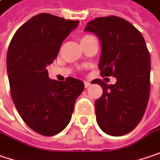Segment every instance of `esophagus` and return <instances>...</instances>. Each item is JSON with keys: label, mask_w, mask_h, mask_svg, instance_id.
Returning <instances> with one entry per match:
<instances>
[{"label": "esophagus", "mask_w": 160, "mask_h": 160, "mask_svg": "<svg viewBox=\"0 0 160 160\" xmlns=\"http://www.w3.org/2000/svg\"><path fill=\"white\" fill-rule=\"evenodd\" d=\"M84 87H85V88H87L88 86H90V85H91V83H90L89 81H84Z\"/></svg>", "instance_id": "1"}]
</instances>
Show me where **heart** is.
<instances>
[{
	"label": "heart",
	"mask_w": 160,
	"mask_h": 160,
	"mask_svg": "<svg viewBox=\"0 0 160 160\" xmlns=\"http://www.w3.org/2000/svg\"><path fill=\"white\" fill-rule=\"evenodd\" d=\"M93 38V37L91 36V35H87V34L81 36V38H80V42H81L82 46H84V44H86V43H87L91 38Z\"/></svg>",
	"instance_id": "heart-1"
}]
</instances>
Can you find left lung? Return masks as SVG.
<instances>
[{"label":"left lung","instance_id":"1","mask_svg":"<svg viewBox=\"0 0 160 160\" xmlns=\"http://www.w3.org/2000/svg\"><path fill=\"white\" fill-rule=\"evenodd\" d=\"M84 30L101 40V76L117 79L114 84L92 81L102 87L94 102L97 123L109 135L122 136L141 121L149 98L150 56L145 40L132 23L117 16L95 18Z\"/></svg>","mask_w":160,"mask_h":160}]
</instances>
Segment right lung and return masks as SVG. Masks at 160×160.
Instances as JSON below:
<instances>
[{
  "mask_svg": "<svg viewBox=\"0 0 160 160\" xmlns=\"http://www.w3.org/2000/svg\"><path fill=\"white\" fill-rule=\"evenodd\" d=\"M79 21L40 13L15 32L7 53V72L15 107L30 129L54 136L69 123L82 81L67 77L50 80L47 67L57 58L60 46Z\"/></svg>",
  "mask_w": 160,
  "mask_h": 160,
  "instance_id": "add662e5",
  "label": "right lung"
}]
</instances>
